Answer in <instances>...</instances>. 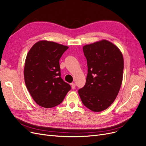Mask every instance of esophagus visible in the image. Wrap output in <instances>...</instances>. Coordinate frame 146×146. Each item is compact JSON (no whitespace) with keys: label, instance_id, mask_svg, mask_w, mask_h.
Masks as SVG:
<instances>
[{"label":"esophagus","instance_id":"esophagus-1","mask_svg":"<svg viewBox=\"0 0 146 146\" xmlns=\"http://www.w3.org/2000/svg\"><path fill=\"white\" fill-rule=\"evenodd\" d=\"M70 85H71V88H72V90H74V89H75V88H76V84H75V83H71V84H70Z\"/></svg>","mask_w":146,"mask_h":146}]
</instances>
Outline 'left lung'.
I'll use <instances>...</instances> for the list:
<instances>
[{
	"label": "left lung",
	"mask_w": 146,
	"mask_h": 146,
	"mask_svg": "<svg viewBox=\"0 0 146 146\" xmlns=\"http://www.w3.org/2000/svg\"><path fill=\"white\" fill-rule=\"evenodd\" d=\"M87 60L85 85L78 90L82 103L94 112H100L111 105L122 82L123 58L119 48L102 39L83 47Z\"/></svg>",
	"instance_id": "obj_1"
}]
</instances>
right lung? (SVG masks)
Returning a JSON list of instances; mask_svg holds the SVG:
<instances>
[{"instance_id":"1","label":"right lung","mask_w":146,"mask_h":146,"mask_svg":"<svg viewBox=\"0 0 146 146\" xmlns=\"http://www.w3.org/2000/svg\"><path fill=\"white\" fill-rule=\"evenodd\" d=\"M69 47L41 40L30 48L24 70L25 85L38 105L52 108L62 102L70 86L61 77L59 61Z\"/></svg>"}]
</instances>
